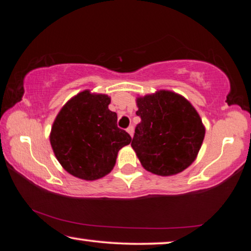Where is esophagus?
I'll return each instance as SVG.
<instances>
[{"label":"esophagus","mask_w":251,"mask_h":251,"mask_svg":"<svg viewBox=\"0 0 251 251\" xmlns=\"http://www.w3.org/2000/svg\"><path fill=\"white\" fill-rule=\"evenodd\" d=\"M127 133H128L131 136V137H133V135H134V127L130 125L128 128H127Z\"/></svg>","instance_id":"1"}]
</instances>
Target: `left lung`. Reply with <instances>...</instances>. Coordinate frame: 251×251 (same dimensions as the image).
Wrapping results in <instances>:
<instances>
[{"mask_svg": "<svg viewBox=\"0 0 251 251\" xmlns=\"http://www.w3.org/2000/svg\"><path fill=\"white\" fill-rule=\"evenodd\" d=\"M136 126L131 147L146 171L172 176L190 166L205 137V126L194 106L171 91H157L136 100Z\"/></svg>", "mask_w": 251, "mask_h": 251, "instance_id": "left-lung-1", "label": "left lung"}]
</instances>
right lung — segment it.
<instances>
[{
	"label": "right lung",
	"mask_w": 251,
	"mask_h": 251,
	"mask_svg": "<svg viewBox=\"0 0 251 251\" xmlns=\"http://www.w3.org/2000/svg\"><path fill=\"white\" fill-rule=\"evenodd\" d=\"M110 97L85 90L67 101L53 123L50 142L59 164L84 180L107 175L117 154L131 142L117 127V114L108 109Z\"/></svg>",
	"instance_id": "obj_1"
}]
</instances>
